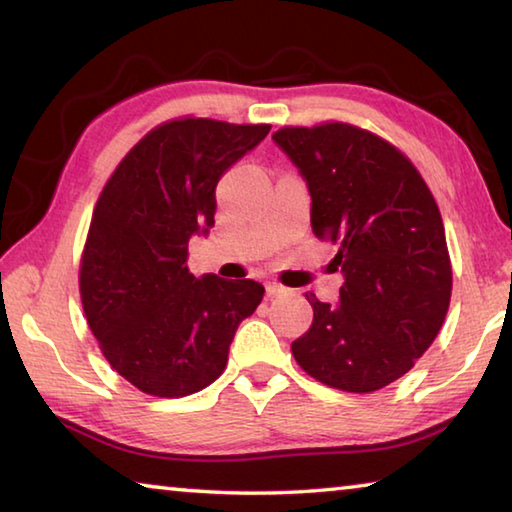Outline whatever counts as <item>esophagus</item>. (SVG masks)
Here are the masks:
<instances>
[{
	"label": "esophagus",
	"instance_id": "obj_1",
	"mask_svg": "<svg viewBox=\"0 0 512 512\" xmlns=\"http://www.w3.org/2000/svg\"><path fill=\"white\" fill-rule=\"evenodd\" d=\"M282 293H287V289H284L282 284H277V282H268V284H266V296H268V298L282 296Z\"/></svg>",
	"mask_w": 512,
	"mask_h": 512
}]
</instances>
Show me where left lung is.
Segmentation results:
<instances>
[{
  "instance_id": "1",
  "label": "left lung",
  "mask_w": 512,
  "mask_h": 512,
  "mask_svg": "<svg viewBox=\"0 0 512 512\" xmlns=\"http://www.w3.org/2000/svg\"><path fill=\"white\" fill-rule=\"evenodd\" d=\"M273 142L311 196V228L339 248V302L305 293L314 320L291 343L300 368L348 393L379 391L436 339L452 298L443 219L413 164L350 124L282 128Z\"/></svg>"
}]
</instances>
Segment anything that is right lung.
Wrapping results in <instances>:
<instances>
[{
    "instance_id": "obj_1",
    "label": "right lung",
    "mask_w": 512,
    "mask_h": 512,
    "mask_svg": "<svg viewBox=\"0 0 512 512\" xmlns=\"http://www.w3.org/2000/svg\"><path fill=\"white\" fill-rule=\"evenodd\" d=\"M268 131L167 121L103 187L85 241L81 300L103 357L142 393L183 397L210 386L239 323L264 298L255 280L194 277L187 248L214 225L216 183Z\"/></svg>"
}]
</instances>
